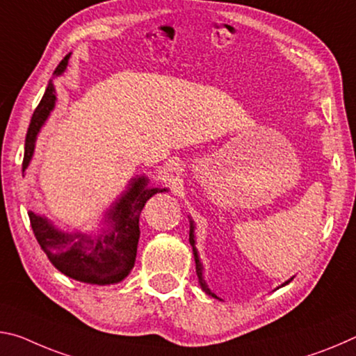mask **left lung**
I'll return each mask as SVG.
<instances>
[{"label":"left lung","mask_w":356,"mask_h":356,"mask_svg":"<svg viewBox=\"0 0 356 356\" xmlns=\"http://www.w3.org/2000/svg\"><path fill=\"white\" fill-rule=\"evenodd\" d=\"M189 243H191V246H192V252H194V259H195V271H197V276H199V284H200V287H202V290L203 292H205L207 295H209V296H213V298H218L216 295H214L211 290L208 289V285H207V282H205V279H203V266H202V264H200V259H199V252H197V248H195V236H194V224H192V220H191V232H189ZM290 281H292V279H289L287 282H284L282 284V287L285 284H289Z\"/></svg>","instance_id":"1"}]
</instances>
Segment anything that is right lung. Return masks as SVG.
Here are the masks:
<instances>
[{
	"label": "right lung",
	"mask_w": 356,
	"mask_h": 356,
	"mask_svg": "<svg viewBox=\"0 0 356 356\" xmlns=\"http://www.w3.org/2000/svg\"><path fill=\"white\" fill-rule=\"evenodd\" d=\"M69 56L71 54L64 56L58 64L55 75H61L66 71ZM55 102V86L49 81L26 132L23 172L30 165L38 134L54 110ZM147 177L132 178L129 188L106 213L104 227L95 235L85 232L58 230L47 218L28 211L34 236L51 265L63 275L85 284L108 285L123 281L136 264L140 213L149 197L167 191L165 188H147Z\"/></svg>",
	"instance_id": "right-lung-1"
}]
</instances>
